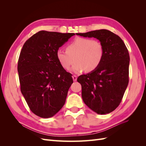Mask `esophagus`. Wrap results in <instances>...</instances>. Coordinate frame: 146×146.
I'll list each match as a JSON object with an SVG mask.
<instances>
[{
  "mask_svg": "<svg viewBox=\"0 0 146 146\" xmlns=\"http://www.w3.org/2000/svg\"><path fill=\"white\" fill-rule=\"evenodd\" d=\"M72 78H73V80L74 82H76L77 79V77L76 76H75V75H74V76H72Z\"/></svg>",
  "mask_w": 146,
  "mask_h": 146,
  "instance_id": "1",
  "label": "esophagus"
}]
</instances>
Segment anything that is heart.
Instances as JSON below:
<instances>
[{"label": "heart", "instance_id": "b5f03b06", "mask_svg": "<svg viewBox=\"0 0 146 146\" xmlns=\"http://www.w3.org/2000/svg\"><path fill=\"white\" fill-rule=\"evenodd\" d=\"M104 55V46L99 41L87 38L77 37L69 42L66 50L59 48L56 58L62 67L68 70L74 63L72 70L81 73L96 70L100 64Z\"/></svg>", "mask_w": 146, "mask_h": 146}]
</instances>
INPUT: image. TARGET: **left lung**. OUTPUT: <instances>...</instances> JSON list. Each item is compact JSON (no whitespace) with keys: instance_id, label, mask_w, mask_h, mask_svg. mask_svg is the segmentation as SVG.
<instances>
[{"instance_id":"obj_1","label":"left lung","mask_w":146,"mask_h":146,"mask_svg":"<svg viewBox=\"0 0 146 146\" xmlns=\"http://www.w3.org/2000/svg\"><path fill=\"white\" fill-rule=\"evenodd\" d=\"M77 35L97 38L104 49V58L99 67L77 78L82 85L83 100L98 114L111 113L120 104L129 83V51L122 39L108 30H97Z\"/></svg>"}]
</instances>
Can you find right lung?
I'll return each mask as SVG.
<instances>
[{
    "label": "right lung",
    "instance_id": "right-lung-1",
    "mask_svg": "<svg viewBox=\"0 0 146 146\" xmlns=\"http://www.w3.org/2000/svg\"><path fill=\"white\" fill-rule=\"evenodd\" d=\"M75 33L39 31L25 41L17 63L21 91L31 111L42 118L63 107L72 74L56 58V51Z\"/></svg>",
    "mask_w": 146,
    "mask_h": 146
}]
</instances>
